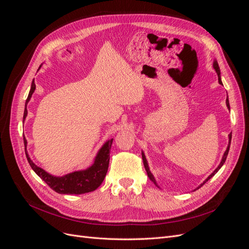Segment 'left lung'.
<instances>
[{
	"mask_svg": "<svg viewBox=\"0 0 249 249\" xmlns=\"http://www.w3.org/2000/svg\"><path fill=\"white\" fill-rule=\"evenodd\" d=\"M213 66H214V69H215V71H216V72H217V74H218V82H219V84H221L222 85V82H221V78H220V70H219V66H218V63H217V61H214V63H213ZM227 106H228V108L230 109V103H229V100L227 99ZM229 138H230V142H229V145H228V148H227V150H225V153H224V155H223V157H222V160H221V162H220V164H219V166H218L215 170H214V172L212 173V175H210L209 176V178L205 180V182H203L198 188H200L203 184L205 183H207L208 180L212 178L213 176H215L216 175V172L219 170L220 168H221V166L222 165L224 164V162H225V160H227V157H228V155H229V150H230V146H231V133L229 135ZM142 159H143V164H144V167H145V170H146V172H147V177L149 178V179L152 180V182L156 185V186H158L157 185V183H156V179H155V178H154V176L152 175V172L149 171V168H148V165H147V162H146V159H145V156H144V154L142 153ZM197 188V189H198Z\"/></svg>",
	"mask_w": 249,
	"mask_h": 249,
	"instance_id": "obj_1",
	"label": "left lung"
}]
</instances>
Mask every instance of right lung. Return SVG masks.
Segmentation results:
<instances>
[{"mask_svg":"<svg viewBox=\"0 0 249 249\" xmlns=\"http://www.w3.org/2000/svg\"><path fill=\"white\" fill-rule=\"evenodd\" d=\"M36 88V85L34 83V80L32 82L31 89H30L29 95L27 97L26 101V108L24 112V119L27 116V104L31 99V96L34 92V90ZM112 141L113 139L107 141L103 147L100 149L99 154H97L94 163L92 164V166H90L86 170H82V171H74L71 173H69V175L63 176L61 178H57V177H53L49 175L48 172L44 171L42 168L38 167L37 165H35L32 160L30 159V157L26 150L27 146V140L24 137V144H25V152H26V157L27 160L30 164V166L32 167V169L35 171V173L42 180L46 182L50 188H52L53 190L56 191L57 193L60 194H83V193H88L94 191L101 186L103 183V180L107 175L108 167H109V160H110V149L112 145Z\"/></svg>","mask_w":249,"mask_h":249,"instance_id":"obj_1","label":"right lung"}]
</instances>
